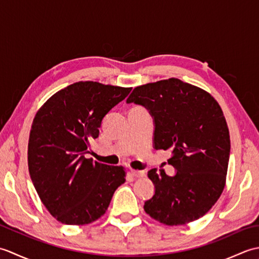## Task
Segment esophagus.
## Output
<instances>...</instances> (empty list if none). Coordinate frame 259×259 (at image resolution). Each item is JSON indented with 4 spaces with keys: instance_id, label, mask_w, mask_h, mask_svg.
<instances>
[{
    "instance_id": "34e87169",
    "label": "esophagus",
    "mask_w": 259,
    "mask_h": 259,
    "mask_svg": "<svg viewBox=\"0 0 259 259\" xmlns=\"http://www.w3.org/2000/svg\"><path fill=\"white\" fill-rule=\"evenodd\" d=\"M130 174H131V176H134V177H137V178L144 177V176H145L144 170H134V169H131L130 170Z\"/></svg>"
}]
</instances>
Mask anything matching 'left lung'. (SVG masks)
Wrapping results in <instances>:
<instances>
[{
    "mask_svg": "<svg viewBox=\"0 0 259 259\" xmlns=\"http://www.w3.org/2000/svg\"><path fill=\"white\" fill-rule=\"evenodd\" d=\"M126 102L149 110L153 145L172 151L168 163L177 170L174 177L163 169L148 171L156 190L145 211L168 226L199 219L226 184L230 138L221 106L210 93L176 78L137 87Z\"/></svg>",
    "mask_w": 259,
    "mask_h": 259,
    "instance_id": "1",
    "label": "left lung"
}]
</instances>
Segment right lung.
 <instances>
[{
    "label": "right lung",
    "instance_id": "obj_1",
    "mask_svg": "<svg viewBox=\"0 0 259 259\" xmlns=\"http://www.w3.org/2000/svg\"><path fill=\"white\" fill-rule=\"evenodd\" d=\"M131 88L80 81L38 109L30 131L27 164L41 201L58 222L87 225L103 216L125 181L122 166L85 158L102 119Z\"/></svg>",
    "mask_w": 259,
    "mask_h": 259
}]
</instances>
